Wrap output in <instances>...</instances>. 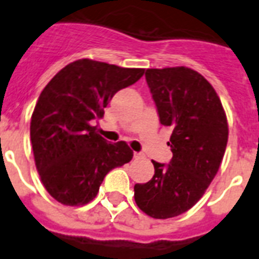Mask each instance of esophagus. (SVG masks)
I'll list each match as a JSON object with an SVG mask.
<instances>
[{"mask_svg":"<svg viewBox=\"0 0 259 259\" xmlns=\"http://www.w3.org/2000/svg\"><path fill=\"white\" fill-rule=\"evenodd\" d=\"M142 157H144V154L138 153V152H134V158H136V160H140V158Z\"/></svg>","mask_w":259,"mask_h":259,"instance_id":"obj_1","label":"esophagus"}]
</instances>
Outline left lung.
Here are the masks:
<instances>
[{
	"instance_id": "8db88e82",
	"label": "left lung",
	"mask_w": 259,
	"mask_h": 259,
	"mask_svg": "<svg viewBox=\"0 0 259 259\" xmlns=\"http://www.w3.org/2000/svg\"><path fill=\"white\" fill-rule=\"evenodd\" d=\"M146 82L160 122L172 127L168 165L153 161L154 175L134 185L138 208L168 219L192 208L204 195L225 156L229 125L211 83L188 67L148 68Z\"/></svg>"
}]
</instances>
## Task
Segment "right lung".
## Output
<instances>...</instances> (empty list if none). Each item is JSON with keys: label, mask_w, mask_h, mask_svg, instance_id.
I'll return each mask as SVG.
<instances>
[{"label": "right lung", "mask_w": 259, "mask_h": 259, "mask_svg": "<svg viewBox=\"0 0 259 259\" xmlns=\"http://www.w3.org/2000/svg\"><path fill=\"white\" fill-rule=\"evenodd\" d=\"M144 72L79 59L44 87L30 118V141L36 169L55 200L71 207L87 204L106 175L133 158L125 141L107 142L93 121L103 117L114 94Z\"/></svg>", "instance_id": "obj_1"}]
</instances>
